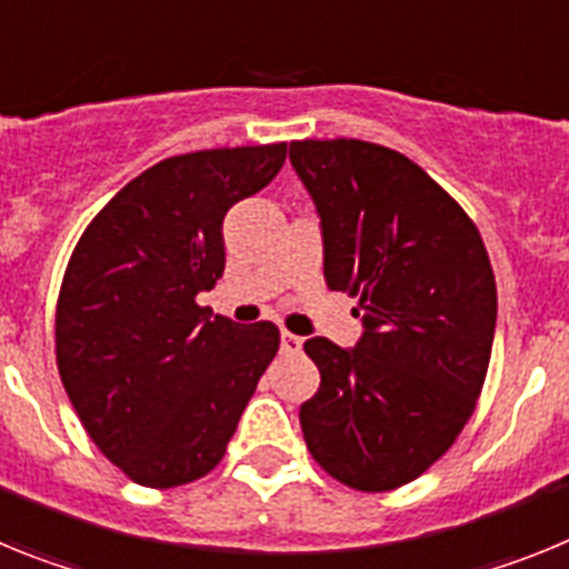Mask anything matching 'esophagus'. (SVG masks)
Returning a JSON list of instances; mask_svg holds the SVG:
<instances>
[{"instance_id": "34e87169", "label": "esophagus", "mask_w": 569, "mask_h": 569, "mask_svg": "<svg viewBox=\"0 0 569 569\" xmlns=\"http://www.w3.org/2000/svg\"><path fill=\"white\" fill-rule=\"evenodd\" d=\"M299 350H301L299 336H293L284 330V333H281V353H299Z\"/></svg>"}]
</instances>
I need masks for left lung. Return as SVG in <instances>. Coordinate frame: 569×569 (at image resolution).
<instances>
[{
	"label": "left lung",
	"instance_id": "8db88e82",
	"mask_svg": "<svg viewBox=\"0 0 569 569\" xmlns=\"http://www.w3.org/2000/svg\"><path fill=\"white\" fill-rule=\"evenodd\" d=\"M325 236V281L359 299L353 350L305 341L321 373L301 433L321 470L361 492L419 479L470 421L496 333L479 228L405 153L361 139L290 142Z\"/></svg>",
	"mask_w": 569,
	"mask_h": 569
}]
</instances>
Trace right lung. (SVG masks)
<instances>
[{
    "instance_id": "right-lung-1",
    "label": "right lung",
    "mask_w": 569,
    "mask_h": 569,
    "mask_svg": "<svg viewBox=\"0 0 569 569\" xmlns=\"http://www.w3.org/2000/svg\"><path fill=\"white\" fill-rule=\"evenodd\" d=\"M284 156L288 142L162 159L93 216L70 253L59 376L93 445L136 485L208 476L279 350L273 321L210 319L196 296L224 273V213Z\"/></svg>"
}]
</instances>
